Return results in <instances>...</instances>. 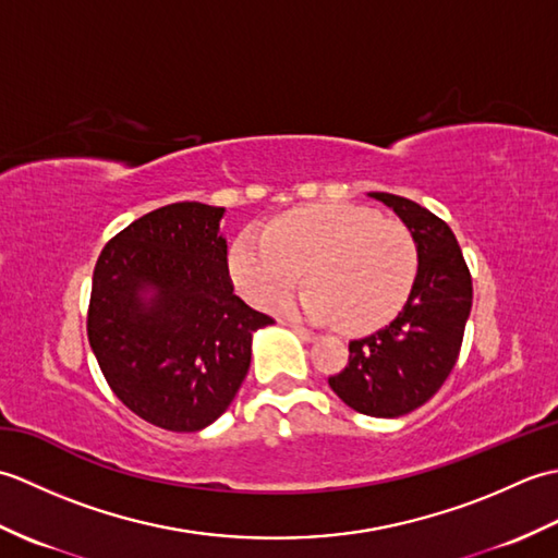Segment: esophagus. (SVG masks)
<instances>
[{
	"mask_svg": "<svg viewBox=\"0 0 558 558\" xmlns=\"http://www.w3.org/2000/svg\"><path fill=\"white\" fill-rule=\"evenodd\" d=\"M292 330H294V333H298L302 340H306V342H312V340H316V333H312V330H306L304 326H298V324H292L290 326Z\"/></svg>",
	"mask_w": 558,
	"mask_h": 558,
	"instance_id": "esophagus-1",
	"label": "esophagus"
}]
</instances>
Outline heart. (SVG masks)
Returning <instances> with one entry per match:
<instances>
[{"mask_svg": "<svg viewBox=\"0 0 558 558\" xmlns=\"http://www.w3.org/2000/svg\"><path fill=\"white\" fill-rule=\"evenodd\" d=\"M230 276L256 306H276L304 280L298 310L348 333L374 330L408 300L417 248L405 225L352 204H318L246 228L230 246Z\"/></svg>", "mask_w": 558, "mask_h": 558, "instance_id": "b5f03b06", "label": "heart"}]
</instances>
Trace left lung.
Returning <instances> with one entry per match:
<instances>
[{
	"mask_svg": "<svg viewBox=\"0 0 558 558\" xmlns=\"http://www.w3.org/2000/svg\"><path fill=\"white\" fill-rule=\"evenodd\" d=\"M410 230L417 276L388 326L350 342V360L328 378L348 408L369 417H402L424 405L456 366L472 310V278L453 230L410 198L369 192Z\"/></svg>",
	"mask_w": 558,
	"mask_h": 558,
	"instance_id": "8db88e82",
	"label": "left lung"
}]
</instances>
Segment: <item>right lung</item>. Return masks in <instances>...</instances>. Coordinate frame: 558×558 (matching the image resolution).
Instances as JSON below:
<instances>
[{"instance_id": "right-lung-1", "label": "right lung", "mask_w": 558, "mask_h": 558, "mask_svg": "<svg viewBox=\"0 0 558 558\" xmlns=\"http://www.w3.org/2000/svg\"><path fill=\"white\" fill-rule=\"evenodd\" d=\"M225 208L170 204L105 244L93 270L88 342L114 396L168 432H201L230 408L272 318L228 276Z\"/></svg>"}]
</instances>
